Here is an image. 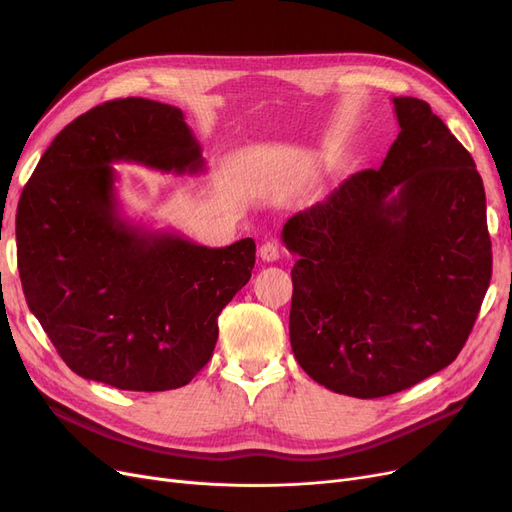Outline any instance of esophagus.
<instances>
[{
  "label": "esophagus",
  "mask_w": 512,
  "mask_h": 512,
  "mask_svg": "<svg viewBox=\"0 0 512 512\" xmlns=\"http://www.w3.org/2000/svg\"><path fill=\"white\" fill-rule=\"evenodd\" d=\"M260 258L265 262H275L277 258H280V247H277L275 241H267L260 245Z\"/></svg>",
  "instance_id": "obj_1"
}]
</instances>
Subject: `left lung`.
Masks as SVG:
<instances>
[{
  "mask_svg": "<svg viewBox=\"0 0 512 512\" xmlns=\"http://www.w3.org/2000/svg\"><path fill=\"white\" fill-rule=\"evenodd\" d=\"M378 170L294 213L290 346L329 391L376 399L451 365L491 280L485 188L468 149L418 98H393Z\"/></svg>",
  "mask_w": 512,
  "mask_h": 512,
  "instance_id": "1",
  "label": "left lung"
}]
</instances>
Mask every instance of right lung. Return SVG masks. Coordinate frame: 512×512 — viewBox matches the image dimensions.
Returning <instances> with one entry per match:
<instances>
[{"label":"right lung","instance_id":"add662e5","mask_svg":"<svg viewBox=\"0 0 512 512\" xmlns=\"http://www.w3.org/2000/svg\"><path fill=\"white\" fill-rule=\"evenodd\" d=\"M115 162L205 168L177 106L123 98L61 130L23 188L17 262L29 309L64 363L121 391H170L203 369L218 316L250 282L254 239L205 247L119 213Z\"/></svg>","mask_w":512,"mask_h":512}]
</instances>
